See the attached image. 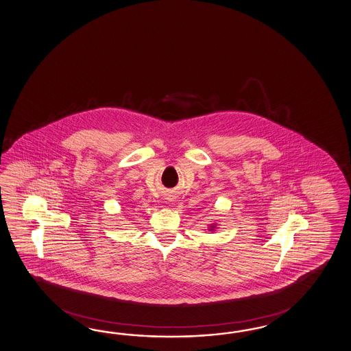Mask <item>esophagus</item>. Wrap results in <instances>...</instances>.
Returning <instances> with one entry per match:
<instances>
[{
    "instance_id": "34e87169",
    "label": "esophagus",
    "mask_w": 351,
    "mask_h": 351,
    "mask_svg": "<svg viewBox=\"0 0 351 351\" xmlns=\"http://www.w3.org/2000/svg\"><path fill=\"white\" fill-rule=\"evenodd\" d=\"M169 202H172V198H170V200H169Z\"/></svg>"
}]
</instances>
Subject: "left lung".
Masks as SVG:
<instances>
[{
    "instance_id": "obj_1",
    "label": "left lung",
    "mask_w": 351,
    "mask_h": 351,
    "mask_svg": "<svg viewBox=\"0 0 351 351\" xmlns=\"http://www.w3.org/2000/svg\"><path fill=\"white\" fill-rule=\"evenodd\" d=\"M216 226H217V225H216V223H210V225H209V231H213V230H215V228H216Z\"/></svg>"
}]
</instances>
